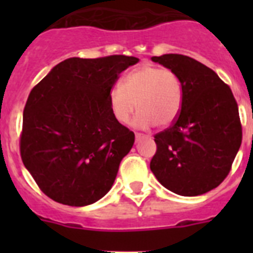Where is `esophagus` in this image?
I'll use <instances>...</instances> for the list:
<instances>
[{"label": "esophagus", "mask_w": 253, "mask_h": 253, "mask_svg": "<svg viewBox=\"0 0 253 253\" xmlns=\"http://www.w3.org/2000/svg\"><path fill=\"white\" fill-rule=\"evenodd\" d=\"M144 138H150V135L139 134V132H136V134H135V140H136V142H140V140H142V139H144Z\"/></svg>", "instance_id": "esophagus-1"}]
</instances>
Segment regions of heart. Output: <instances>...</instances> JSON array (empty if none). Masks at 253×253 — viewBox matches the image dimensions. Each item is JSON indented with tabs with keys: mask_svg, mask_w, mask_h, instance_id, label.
<instances>
[{
	"mask_svg": "<svg viewBox=\"0 0 253 253\" xmlns=\"http://www.w3.org/2000/svg\"><path fill=\"white\" fill-rule=\"evenodd\" d=\"M182 103V89L173 71L158 65L142 64L131 69L122 79V86L109 91V106L114 119L126 125L134 114L138 128L169 126L177 118Z\"/></svg>",
	"mask_w": 253,
	"mask_h": 253,
	"instance_id": "heart-1",
	"label": "heart"
}]
</instances>
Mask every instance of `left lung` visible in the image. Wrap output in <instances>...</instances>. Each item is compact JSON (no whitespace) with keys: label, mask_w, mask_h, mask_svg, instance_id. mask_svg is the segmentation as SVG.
I'll return each instance as SVG.
<instances>
[{"label":"left lung","mask_w":253,"mask_h":253,"mask_svg":"<svg viewBox=\"0 0 253 253\" xmlns=\"http://www.w3.org/2000/svg\"><path fill=\"white\" fill-rule=\"evenodd\" d=\"M152 61L176 73L182 103L172 125L155 135L151 170L180 196L210 192L227 177L242 144L238 103L230 86L192 57L167 53Z\"/></svg>","instance_id":"left-lung-1"}]
</instances>
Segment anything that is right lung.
<instances>
[{
	"label": "right lung",
	"mask_w": 253,
	"mask_h": 253,
	"mask_svg": "<svg viewBox=\"0 0 253 253\" xmlns=\"http://www.w3.org/2000/svg\"><path fill=\"white\" fill-rule=\"evenodd\" d=\"M125 55L61 61L33 87L23 110L22 162L51 200L86 206L111 189L135 135L117 122L109 91L136 64Z\"/></svg>",
	"instance_id": "1"
}]
</instances>
